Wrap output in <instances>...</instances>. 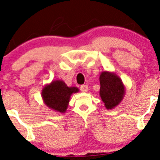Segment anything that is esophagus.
Masks as SVG:
<instances>
[{
  "instance_id": "esophagus-1",
  "label": "esophagus",
  "mask_w": 160,
  "mask_h": 160,
  "mask_svg": "<svg viewBox=\"0 0 160 160\" xmlns=\"http://www.w3.org/2000/svg\"><path fill=\"white\" fill-rule=\"evenodd\" d=\"M80 90L83 92H87V91L89 90V87L87 85H81L80 86Z\"/></svg>"
}]
</instances>
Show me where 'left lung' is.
Returning a JSON list of instances; mask_svg holds the SVG:
<instances>
[{
    "label": "left lung",
    "instance_id": "obj_1",
    "mask_svg": "<svg viewBox=\"0 0 160 160\" xmlns=\"http://www.w3.org/2000/svg\"><path fill=\"white\" fill-rule=\"evenodd\" d=\"M99 95L107 109L115 108L125 95V87L116 73L102 71L99 76Z\"/></svg>",
    "mask_w": 160,
    "mask_h": 160
}]
</instances>
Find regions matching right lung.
Listing matches in <instances>:
<instances>
[{
	"mask_svg": "<svg viewBox=\"0 0 160 160\" xmlns=\"http://www.w3.org/2000/svg\"><path fill=\"white\" fill-rule=\"evenodd\" d=\"M78 92L77 87H68L63 80H55L43 87L42 98L48 108L57 112L64 113L68 107L71 95Z\"/></svg>",
	"mask_w": 160,
	"mask_h": 160,
	"instance_id": "add662e5",
	"label": "right lung"
}]
</instances>
